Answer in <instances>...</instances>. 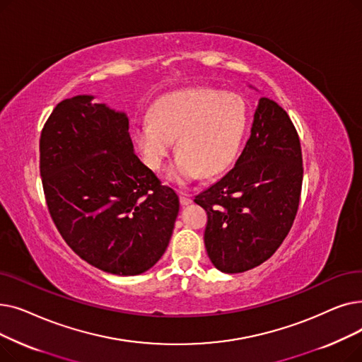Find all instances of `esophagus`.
I'll list each match as a JSON object with an SVG mask.
<instances>
[{
    "label": "esophagus",
    "mask_w": 362,
    "mask_h": 362,
    "mask_svg": "<svg viewBox=\"0 0 362 362\" xmlns=\"http://www.w3.org/2000/svg\"><path fill=\"white\" fill-rule=\"evenodd\" d=\"M193 200L188 197L187 194H184V193H180V203L182 204V206H187V204H190Z\"/></svg>",
    "instance_id": "34e87169"
}]
</instances>
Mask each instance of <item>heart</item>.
<instances>
[{"mask_svg": "<svg viewBox=\"0 0 362 362\" xmlns=\"http://www.w3.org/2000/svg\"><path fill=\"white\" fill-rule=\"evenodd\" d=\"M247 125L243 98L212 88H187L163 95L150 110V120L134 128L144 163L154 172L163 168L175 141L177 159L168 178L188 184L215 177L234 160Z\"/></svg>", "mask_w": 362, "mask_h": 362, "instance_id": "heart-1", "label": "heart"}]
</instances>
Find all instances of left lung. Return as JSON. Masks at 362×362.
Returning <instances> with one entry per match:
<instances>
[{"instance_id":"1","label":"left lung","mask_w":362,"mask_h":362,"mask_svg":"<svg viewBox=\"0 0 362 362\" xmlns=\"http://www.w3.org/2000/svg\"><path fill=\"white\" fill-rule=\"evenodd\" d=\"M302 180L298 131L262 97L235 166L194 199L208 214L204 246L219 271L245 272L269 259L293 226Z\"/></svg>"}]
</instances>
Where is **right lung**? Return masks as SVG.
Listing matches in <instances>:
<instances>
[{"instance_id":"obj_1","label":"right lung","mask_w":362,"mask_h":362,"mask_svg":"<svg viewBox=\"0 0 362 362\" xmlns=\"http://www.w3.org/2000/svg\"><path fill=\"white\" fill-rule=\"evenodd\" d=\"M66 98L40 139V172L51 219L95 268L117 275L150 269L165 253L180 200L134 153L125 113Z\"/></svg>"}]
</instances>
